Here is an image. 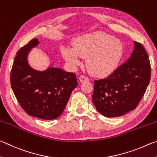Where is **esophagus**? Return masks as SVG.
<instances>
[{"label":"esophagus","instance_id":"esophagus-1","mask_svg":"<svg viewBox=\"0 0 157 157\" xmlns=\"http://www.w3.org/2000/svg\"><path fill=\"white\" fill-rule=\"evenodd\" d=\"M79 82H80L81 83H82V82H88V81H89V79H88V78H87V77L84 76V75H80V76H79Z\"/></svg>","mask_w":157,"mask_h":157}]
</instances>
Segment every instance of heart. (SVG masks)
<instances>
[{
    "label": "heart",
    "instance_id": "b5f03b06",
    "mask_svg": "<svg viewBox=\"0 0 157 157\" xmlns=\"http://www.w3.org/2000/svg\"><path fill=\"white\" fill-rule=\"evenodd\" d=\"M62 55L73 67L82 63V58H87L88 69L94 75L105 76L113 73L124 53L123 44L112 36L102 31L79 38L73 47H62Z\"/></svg>",
    "mask_w": 157,
    "mask_h": 157
}]
</instances>
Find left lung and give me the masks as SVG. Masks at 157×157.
<instances>
[{
	"instance_id": "1",
	"label": "left lung",
	"mask_w": 157,
	"mask_h": 157,
	"mask_svg": "<svg viewBox=\"0 0 157 157\" xmlns=\"http://www.w3.org/2000/svg\"><path fill=\"white\" fill-rule=\"evenodd\" d=\"M135 48L128 60L104 79L95 80L93 102L106 117H116L135 110L149 84L151 67L143 45Z\"/></svg>"
}]
</instances>
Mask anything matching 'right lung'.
<instances>
[{
    "instance_id": "1",
    "label": "right lung",
    "mask_w": 157,
    "mask_h": 157,
    "mask_svg": "<svg viewBox=\"0 0 157 157\" xmlns=\"http://www.w3.org/2000/svg\"><path fill=\"white\" fill-rule=\"evenodd\" d=\"M39 44L33 38L18 50L11 71V86L20 105L30 116L51 120L60 116L77 86L75 73L59 68L44 71L31 68L28 53Z\"/></svg>"
}]
</instances>
